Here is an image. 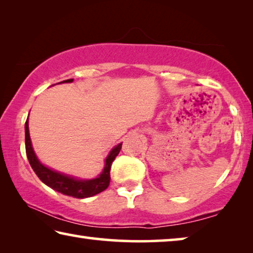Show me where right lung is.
Listing matches in <instances>:
<instances>
[{
  "label": "right lung",
  "instance_id": "1",
  "mask_svg": "<svg viewBox=\"0 0 253 253\" xmlns=\"http://www.w3.org/2000/svg\"><path fill=\"white\" fill-rule=\"evenodd\" d=\"M72 81H74V79H68L63 80L59 84H68L72 83ZM122 145L123 143L116 145L109 152L105 160V168L97 177L90 179H81L78 177L70 176V175L57 172V170L42 164L33 151L29 132V119H27V122H25V152H27L29 163L31 165L32 169L34 170V173L38 175V177L46 186L53 188L54 191L59 192V193L72 196V198L76 199L90 198V196H93L100 193L102 191H105L109 186L111 164H113L114 160L116 158L119 152H121Z\"/></svg>",
  "mask_w": 253,
  "mask_h": 253
}]
</instances>
